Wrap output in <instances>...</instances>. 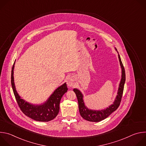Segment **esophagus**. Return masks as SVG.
Returning a JSON list of instances; mask_svg holds the SVG:
<instances>
[{
  "label": "esophagus",
  "instance_id": "obj_1",
  "mask_svg": "<svg viewBox=\"0 0 146 146\" xmlns=\"http://www.w3.org/2000/svg\"><path fill=\"white\" fill-rule=\"evenodd\" d=\"M74 79L72 78V77H69L68 79H67V81H66V84L68 85V86L69 87V88H71V87H73L74 85Z\"/></svg>",
  "mask_w": 146,
  "mask_h": 146
}]
</instances>
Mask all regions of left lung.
<instances>
[{
	"label": "left lung",
	"mask_w": 146,
	"mask_h": 146,
	"mask_svg": "<svg viewBox=\"0 0 146 146\" xmlns=\"http://www.w3.org/2000/svg\"><path fill=\"white\" fill-rule=\"evenodd\" d=\"M115 49L117 51L115 48ZM118 56L120 66L121 68V78L118 88L117 95L112 105H110L108 108L103 110H96L88 109L85 105L84 99H83L84 98V96H83V94L81 93V92L77 88L73 89V91L75 92L78 100V109L80 114L81 116L86 120H87L90 122L101 121L108 117L113 112L115 111L119 107L121 100V98L122 96L124 84L125 82V69L119 54Z\"/></svg>",
	"instance_id": "1"
}]
</instances>
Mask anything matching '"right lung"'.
<instances>
[{
  "instance_id": "1",
  "label": "right lung",
  "mask_w": 146,
  "mask_h": 146,
  "mask_svg": "<svg viewBox=\"0 0 146 146\" xmlns=\"http://www.w3.org/2000/svg\"><path fill=\"white\" fill-rule=\"evenodd\" d=\"M14 65L15 62L11 70V86L16 100L21 111L27 117L37 121L48 122L55 118L59 111L60 99L68 90L66 83L65 82L58 87L46 102L39 105H35L25 101L18 94L14 79Z\"/></svg>"
}]
</instances>
